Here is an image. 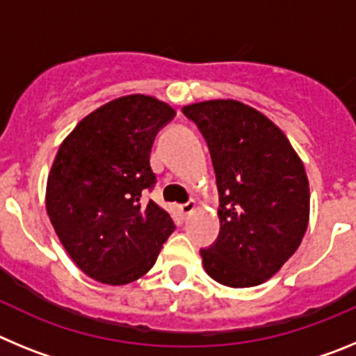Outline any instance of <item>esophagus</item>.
Instances as JSON below:
<instances>
[{
    "mask_svg": "<svg viewBox=\"0 0 356 356\" xmlns=\"http://www.w3.org/2000/svg\"><path fill=\"white\" fill-rule=\"evenodd\" d=\"M178 210H180V213L184 217L191 216V213H193L194 210H196V201H188V203H185V205L178 207Z\"/></svg>",
    "mask_w": 356,
    "mask_h": 356,
    "instance_id": "esophagus-1",
    "label": "esophagus"
}]
</instances>
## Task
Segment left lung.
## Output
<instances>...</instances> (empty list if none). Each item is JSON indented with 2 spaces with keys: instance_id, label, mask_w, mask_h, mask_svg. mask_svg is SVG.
Listing matches in <instances>:
<instances>
[{
  "instance_id": "8db88e82",
  "label": "left lung",
  "mask_w": 356,
  "mask_h": 356,
  "mask_svg": "<svg viewBox=\"0 0 356 356\" xmlns=\"http://www.w3.org/2000/svg\"><path fill=\"white\" fill-rule=\"evenodd\" d=\"M209 144L219 188V238L201 250L207 275L234 289L275 276L300 248L310 217L305 165L271 119L237 99L184 106Z\"/></svg>"
}]
</instances>
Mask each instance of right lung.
<instances>
[{
	"label": "right lung",
	"mask_w": 356,
	"mask_h": 356,
	"mask_svg": "<svg viewBox=\"0 0 356 356\" xmlns=\"http://www.w3.org/2000/svg\"><path fill=\"white\" fill-rule=\"evenodd\" d=\"M175 108L146 94L92 110L62 140L46 184V212L80 271L127 285L155 266L172 219L143 191L155 185L149 155Z\"/></svg>",
	"instance_id": "1"
}]
</instances>
